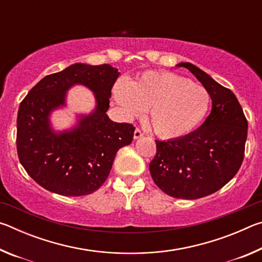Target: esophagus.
Here are the masks:
<instances>
[{
  "label": "esophagus",
  "mask_w": 262,
  "mask_h": 262,
  "mask_svg": "<svg viewBox=\"0 0 262 262\" xmlns=\"http://www.w3.org/2000/svg\"><path fill=\"white\" fill-rule=\"evenodd\" d=\"M143 136V133H142L139 128H136L135 129V132H134V139L135 140H137V139H140V137H142Z\"/></svg>",
  "instance_id": "esophagus-1"
}]
</instances>
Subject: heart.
<instances>
[{"label": "heart", "instance_id": "1", "mask_svg": "<svg viewBox=\"0 0 262 262\" xmlns=\"http://www.w3.org/2000/svg\"><path fill=\"white\" fill-rule=\"evenodd\" d=\"M114 99L128 119L147 110L152 130L162 139H179L206 118L210 95L190 79L170 72H148L132 83L118 82Z\"/></svg>", "mask_w": 262, "mask_h": 262}]
</instances>
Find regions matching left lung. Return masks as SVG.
Returning a JSON list of instances; mask_svg holds the SVG:
<instances>
[{"instance_id": "obj_1", "label": "left lung", "mask_w": 262, "mask_h": 262, "mask_svg": "<svg viewBox=\"0 0 262 262\" xmlns=\"http://www.w3.org/2000/svg\"><path fill=\"white\" fill-rule=\"evenodd\" d=\"M187 68L209 92L211 112L189 134L168 141L156 140V156L150 174L164 193L176 199L195 200L217 192L242 166L247 120L236 96L189 62Z\"/></svg>"}]
</instances>
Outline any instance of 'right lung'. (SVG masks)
Instances as JSON below:
<instances>
[{
  "label": "right lung",
  "mask_w": 262,
  "mask_h": 262,
  "mask_svg": "<svg viewBox=\"0 0 262 262\" xmlns=\"http://www.w3.org/2000/svg\"><path fill=\"white\" fill-rule=\"evenodd\" d=\"M119 72L110 64L75 63L51 74L29 91L17 115V154L35 183L64 196L94 193L110 174L118 150L132 143L135 127L106 114ZM82 83L95 94L96 108L73 130L55 133L49 115L65 104V94Z\"/></svg>",
  "instance_id": "1"
}]
</instances>
